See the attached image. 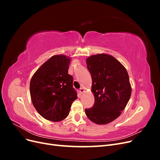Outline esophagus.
Returning a JSON list of instances; mask_svg holds the SVG:
<instances>
[{"mask_svg": "<svg viewBox=\"0 0 160 160\" xmlns=\"http://www.w3.org/2000/svg\"><path fill=\"white\" fill-rule=\"evenodd\" d=\"M79 92H80V93H83V92H84V88H81L79 89Z\"/></svg>", "mask_w": 160, "mask_h": 160, "instance_id": "34e87169", "label": "esophagus"}]
</instances>
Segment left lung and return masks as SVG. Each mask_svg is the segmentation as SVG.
Wrapping results in <instances>:
<instances>
[{
	"mask_svg": "<svg viewBox=\"0 0 160 160\" xmlns=\"http://www.w3.org/2000/svg\"><path fill=\"white\" fill-rule=\"evenodd\" d=\"M86 62L95 103L85 109V114L97 124L110 123L120 115L132 94L128 73L120 62L107 54L92 55Z\"/></svg>",
	"mask_w": 160,
	"mask_h": 160,
	"instance_id": "1",
	"label": "left lung"
}]
</instances>
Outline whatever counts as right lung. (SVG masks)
Listing matches in <instances>:
<instances>
[{"instance_id": "add662e5", "label": "right lung", "mask_w": 160, "mask_h": 160, "mask_svg": "<svg viewBox=\"0 0 160 160\" xmlns=\"http://www.w3.org/2000/svg\"><path fill=\"white\" fill-rule=\"evenodd\" d=\"M70 59L54 55L33 75L30 83L34 107L42 117L59 122L68 116L71 104L77 98L72 88L73 78L68 74Z\"/></svg>"}]
</instances>
